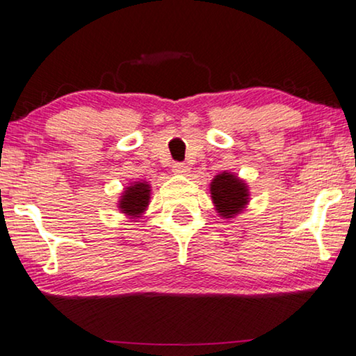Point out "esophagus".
I'll list each match as a JSON object with an SVG mask.
<instances>
[{
	"label": "esophagus",
	"instance_id": "obj_1",
	"mask_svg": "<svg viewBox=\"0 0 356 356\" xmlns=\"http://www.w3.org/2000/svg\"><path fill=\"white\" fill-rule=\"evenodd\" d=\"M173 173H177V175H188L189 173V167H188V165L181 163V162H177V163H173Z\"/></svg>",
	"mask_w": 356,
	"mask_h": 356
}]
</instances>
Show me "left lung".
Wrapping results in <instances>:
<instances>
[{"mask_svg": "<svg viewBox=\"0 0 356 356\" xmlns=\"http://www.w3.org/2000/svg\"><path fill=\"white\" fill-rule=\"evenodd\" d=\"M211 197L218 216L233 218L250 202V189L243 179L233 173L223 172L212 179Z\"/></svg>", "mask_w": 356, "mask_h": 356, "instance_id": "left-lung-1", "label": "left lung"}]
</instances>
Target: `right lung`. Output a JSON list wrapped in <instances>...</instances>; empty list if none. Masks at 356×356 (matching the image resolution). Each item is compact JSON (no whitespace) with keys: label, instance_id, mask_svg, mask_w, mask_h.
Returning a JSON list of instances; mask_svg holds the SVG:
<instances>
[{"label":"right lung","instance_id":"right-lung-1","mask_svg":"<svg viewBox=\"0 0 356 356\" xmlns=\"http://www.w3.org/2000/svg\"><path fill=\"white\" fill-rule=\"evenodd\" d=\"M150 186L147 181H136L131 186L124 188L121 199L118 201L120 211L131 218L140 217L149 206Z\"/></svg>","mask_w":356,"mask_h":356}]
</instances>
